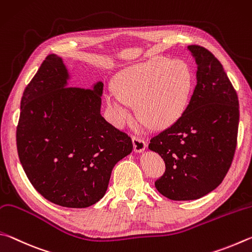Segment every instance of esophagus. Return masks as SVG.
Instances as JSON below:
<instances>
[{
	"label": "esophagus",
	"mask_w": 252,
	"mask_h": 252,
	"mask_svg": "<svg viewBox=\"0 0 252 252\" xmlns=\"http://www.w3.org/2000/svg\"><path fill=\"white\" fill-rule=\"evenodd\" d=\"M133 146L136 153H142L146 149V142L140 137H133Z\"/></svg>",
	"instance_id": "obj_1"
}]
</instances>
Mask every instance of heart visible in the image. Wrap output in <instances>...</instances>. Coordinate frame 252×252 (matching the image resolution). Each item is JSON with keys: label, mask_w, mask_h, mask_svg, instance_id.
Masks as SVG:
<instances>
[{"label": "heart", "mask_w": 252, "mask_h": 252, "mask_svg": "<svg viewBox=\"0 0 252 252\" xmlns=\"http://www.w3.org/2000/svg\"><path fill=\"white\" fill-rule=\"evenodd\" d=\"M192 86V70L186 62L157 56L123 69L117 83L108 84L106 101L119 126L131 119L133 103L138 101L139 117L149 126L162 128L186 112Z\"/></svg>", "instance_id": "obj_1"}]
</instances>
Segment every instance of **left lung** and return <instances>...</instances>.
<instances>
[{
    "instance_id": "1",
    "label": "left lung",
    "mask_w": 252,
    "mask_h": 252,
    "mask_svg": "<svg viewBox=\"0 0 252 252\" xmlns=\"http://www.w3.org/2000/svg\"><path fill=\"white\" fill-rule=\"evenodd\" d=\"M187 50L197 64V84L186 112L152 138L148 148L164 159L155 186L171 200H195L217 188L237 146L239 101L220 62L199 45Z\"/></svg>"
}]
</instances>
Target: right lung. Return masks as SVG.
Returning <instances> with one entry per match:
<instances>
[{"mask_svg":"<svg viewBox=\"0 0 252 252\" xmlns=\"http://www.w3.org/2000/svg\"><path fill=\"white\" fill-rule=\"evenodd\" d=\"M63 59L46 56L26 86L16 129L20 161L33 187L55 205L86 208L107 190L133 143L100 114L103 82L69 87Z\"/></svg>","mask_w":252,"mask_h":252,"instance_id":"obj_1","label":"right lung"}]
</instances>
